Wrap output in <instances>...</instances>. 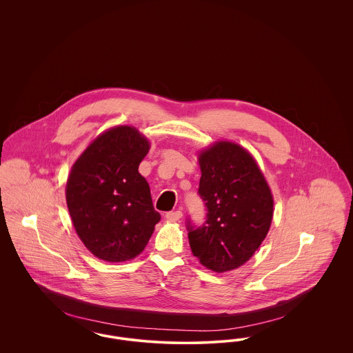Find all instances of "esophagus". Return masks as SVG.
<instances>
[{
  "label": "esophagus",
  "instance_id": "1",
  "mask_svg": "<svg viewBox=\"0 0 353 353\" xmlns=\"http://www.w3.org/2000/svg\"><path fill=\"white\" fill-rule=\"evenodd\" d=\"M181 217H183V212H181V210L168 212V213L165 214V219H169V221H172V222H176V221H179Z\"/></svg>",
  "mask_w": 353,
  "mask_h": 353
}]
</instances>
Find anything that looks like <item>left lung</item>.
<instances>
[{
    "instance_id": "left-lung-1",
    "label": "left lung",
    "mask_w": 353,
    "mask_h": 353,
    "mask_svg": "<svg viewBox=\"0 0 353 353\" xmlns=\"http://www.w3.org/2000/svg\"><path fill=\"white\" fill-rule=\"evenodd\" d=\"M201 226L186 221L189 245L206 269L225 272L246 263L269 233L272 194L252 154L219 141L199 156Z\"/></svg>"
}]
</instances>
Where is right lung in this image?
I'll return each instance as SVG.
<instances>
[{"label": "right lung", "instance_id": "1", "mask_svg": "<svg viewBox=\"0 0 353 353\" xmlns=\"http://www.w3.org/2000/svg\"><path fill=\"white\" fill-rule=\"evenodd\" d=\"M148 151L143 134L120 125L98 136L71 168L68 212L84 246L99 259H132L144 250L161 219L150 185L139 173Z\"/></svg>", "mask_w": 353, "mask_h": 353}]
</instances>
